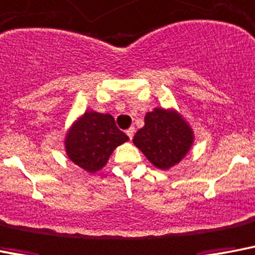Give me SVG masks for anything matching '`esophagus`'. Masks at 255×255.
Wrapping results in <instances>:
<instances>
[{
	"label": "esophagus",
	"instance_id": "esophagus-1",
	"mask_svg": "<svg viewBox=\"0 0 255 255\" xmlns=\"http://www.w3.org/2000/svg\"><path fill=\"white\" fill-rule=\"evenodd\" d=\"M126 133H127V136L129 137V140H132V137H133V133H134V127L128 128L127 131H126Z\"/></svg>",
	"mask_w": 255,
	"mask_h": 255
}]
</instances>
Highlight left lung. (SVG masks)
Wrapping results in <instances>:
<instances>
[{"label": "left lung", "mask_w": 255, "mask_h": 255, "mask_svg": "<svg viewBox=\"0 0 255 255\" xmlns=\"http://www.w3.org/2000/svg\"><path fill=\"white\" fill-rule=\"evenodd\" d=\"M191 128L175 111L154 109L145 115V126L136 132L133 144L158 169L177 165L190 150Z\"/></svg>", "instance_id": "1"}]
</instances>
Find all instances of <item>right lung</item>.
I'll use <instances>...</instances> for the list:
<instances>
[{
	"instance_id": "obj_1",
	"label": "right lung",
	"mask_w": 255,
	"mask_h": 255,
	"mask_svg": "<svg viewBox=\"0 0 255 255\" xmlns=\"http://www.w3.org/2000/svg\"><path fill=\"white\" fill-rule=\"evenodd\" d=\"M128 136L122 132L110 114L88 111L72 126L65 137V149L70 160L89 173L102 169L117 146Z\"/></svg>"
}]
</instances>
